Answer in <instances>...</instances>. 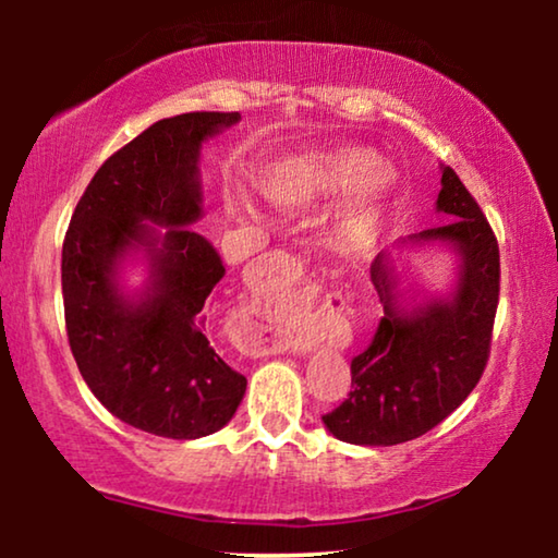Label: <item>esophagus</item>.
Returning <instances> with one entry per match:
<instances>
[{
    "label": "esophagus",
    "mask_w": 558,
    "mask_h": 558,
    "mask_svg": "<svg viewBox=\"0 0 558 558\" xmlns=\"http://www.w3.org/2000/svg\"><path fill=\"white\" fill-rule=\"evenodd\" d=\"M271 258L281 266H284V264L289 266V262H294V258H289L284 254H274ZM274 294L279 296V292H274V289H266V292L262 294V300H256L254 304H251V307L243 310V319H246V325L251 327L248 350H251V353H256V355H264V353H271V350H277V338H274V335H269L266 330H262V327H258V323H256V319L262 317V310L269 307Z\"/></svg>",
    "instance_id": "esophagus-1"
}]
</instances>
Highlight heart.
I'll use <instances>...</instances> for the list:
<instances>
[{"label": "heart", "mask_w": 558, "mask_h": 558, "mask_svg": "<svg viewBox=\"0 0 558 558\" xmlns=\"http://www.w3.org/2000/svg\"><path fill=\"white\" fill-rule=\"evenodd\" d=\"M353 184L335 218V239L348 248H361L376 235L393 187V174L376 151L353 144L315 147L274 159L258 174L266 201L284 213L317 208Z\"/></svg>", "instance_id": "1"}]
</instances>
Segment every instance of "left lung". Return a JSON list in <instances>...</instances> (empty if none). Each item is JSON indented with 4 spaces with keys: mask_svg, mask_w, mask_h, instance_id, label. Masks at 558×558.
Returning <instances> with one entry per match:
<instances>
[{
    "mask_svg": "<svg viewBox=\"0 0 558 558\" xmlns=\"http://www.w3.org/2000/svg\"><path fill=\"white\" fill-rule=\"evenodd\" d=\"M437 213L449 223L411 233L396 251L441 246L457 258L454 284L429 294L403 281L384 251L371 281L384 304L376 338L353 357V391L323 416L335 439L391 447L434 429L472 393L490 355L500 292V254L493 228L452 167L441 165Z\"/></svg>",
    "mask_w": 558,
    "mask_h": 558,
    "instance_id": "obj_1",
    "label": "left lung"
}]
</instances>
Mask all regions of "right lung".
<instances>
[{
	"mask_svg": "<svg viewBox=\"0 0 558 558\" xmlns=\"http://www.w3.org/2000/svg\"><path fill=\"white\" fill-rule=\"evenodd\" d=\"M241 113L155 121L98 167L63 243L68 340L83 380L113 416L155 437L223 429L246 393L205 335V300L226 266L205 235L203 144ZM142 288L123 284L126 263Z\"/></svg>",
	"mask_w": 558,
	"mask_h": 558,
	"instance_id": "add662e5",
	"label": "right lung"
}]
</instances>
